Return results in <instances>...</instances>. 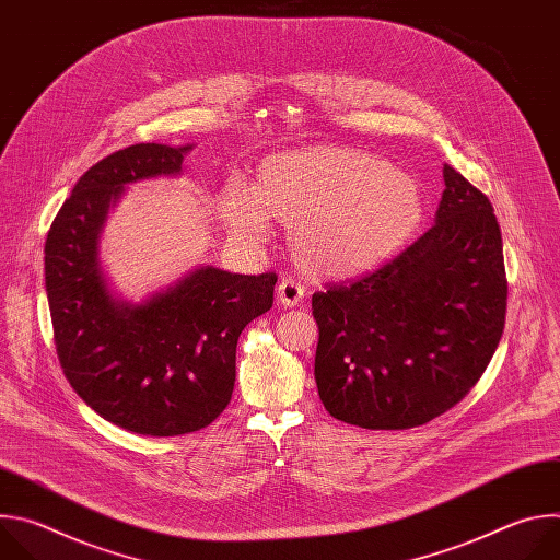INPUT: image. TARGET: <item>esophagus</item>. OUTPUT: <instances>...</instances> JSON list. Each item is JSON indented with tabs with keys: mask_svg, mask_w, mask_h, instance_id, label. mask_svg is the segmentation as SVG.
Instances as JSON below:
<instances>
[{
	"mask_svg": "<svg viewBox=\"0 0 560 560\" xmlns=\"http://www.w3.org/2000/svg\"><path fill=\"white\" fill-rule=\"evenodd\" d=\"M277 299L281 305L294 307L303 299V285L296 283L294 279H281V283L277 285Z\"/></svg>",
	"mask_w": 560,
	"mask_h": 560,
	"instance_id": "obj_1",
	"label": "esophagus"
}]
</instances>
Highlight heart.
<instances>
[{"label":"heart","mask_w":560,"mask_h":560,"mask_svg":"<svg viewBox=\"0 0 560 560\" xmlns=\"http://www.w3.org/2000/svg\"><path fill=\"white\" fill-rule=\"evenodd\" d=\"M419 179L359 148L322 143L268 154L248 186H228L219 214L238 238L270 219L290 225L296 264L322 279L365 275L401 253L425 219Z\"/></svg>","instance_id":"heart-1"}]
</instances>
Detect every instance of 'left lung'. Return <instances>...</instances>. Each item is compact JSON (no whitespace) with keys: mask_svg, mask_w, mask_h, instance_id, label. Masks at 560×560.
Returning <instances> with one entry per match:
<instances>
[{"mask_svg":"<svg viewBox=\"0 0 560 560\" xmlns=\"http://www.w3.org/2000/svg\"><path fill=\"white\" fill-rule=\"evenodd\" d=\"M434 225L376 272L312 294L314 381L326 410L408 430L454 408L505 326L508 281L490 199L452 166Z\"/></svg>","mask_w":560,"mask_h":560,"instance_id":"1","label":"left lung"}]
</instances>
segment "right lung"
<instances>
[{"label": "right lung", "instance_id": "add662e5", "mask_svg": "<svg viewBox=\"0 0 560 560\" xmlns=\"http://www.w3.org/2000/svg\"><path fill=\"white\" fill-rule=\"evenodd\" d=\"M195 148L135 143L79 177L44 248L57 357L102 419L145 436L210 425L230 404L236 341L272 307L277 277L197 266L139 303L119 296L102 264V232L126 188L184 173Z\"/></svg>", "mask_w": 560, "mask_h": 560}]
</instances>
